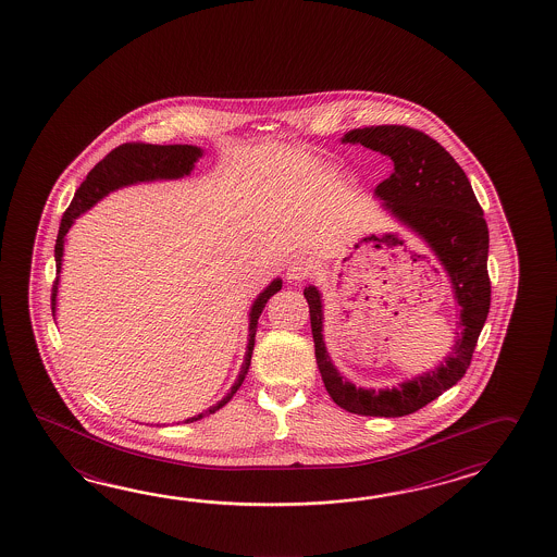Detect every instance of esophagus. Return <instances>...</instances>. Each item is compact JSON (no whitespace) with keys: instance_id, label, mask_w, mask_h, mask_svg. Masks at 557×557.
I'll return each instance as SVG.
<instances>
[{"instance_id":"1","label":"esophagus","mask_w":557,"mask_h":557,"mask_svg":"<svg viewBox=\"0 0 557 557\" xmlns=\"http://www.w3.org/2000/svg\"><path fill=\"white\" fill-rule=\"evenodd\" d=\"M312 273H314V262L310 261L308 257H295L286 267V278L290 283H300Z\"/></svg>"}]
</instances>
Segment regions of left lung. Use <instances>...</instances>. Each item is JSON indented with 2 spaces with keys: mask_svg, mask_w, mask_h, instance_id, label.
Wrapping results in <instances>:
<instances>
[{
  "mask_svg": "<svg viewBox=\"0 0 557 557\" xmlns=\"http://www.w3.org/2000/svg\"><path fill=\"white\" fill-rule=\"evenodd\" d=\"M342 143L361 144L392 158L393 174L375 187V196L429 243L447 269L460 306V332L445 361L399 387L375 392L356 387L334 368L322 338L320 293L314 286L305 288L318 370L334 404L366 417H404L431 404L469 370L491 310L488 225L462 168L425 132L399 124L366 126L349 131Z\"/></svg>",
  "mask_w": 557,
  "mask_h": 557,
  "instance_id": "8db88e82",
  "label": "left lung"
}]
</instances>
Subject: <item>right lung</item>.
<instances>
[{"instance_id": "obj_1", "label": "right lung", "mask_w": 557, "mask_h": 557, "mask_svg": "<svg viewBox=\"0 0 557 557\" xmlns=\"http://www.w3.org/2000/svg\"><path fill=\"white\" fill-rule=\"evenodd\" d=\"M201 156V150L197 146H187V144H174V146H153V144L131 143L122 144L114 148L112 152L107 153L99 164L95 165L88 172L87 180L81 184L77 194L73 197L71 206L66 208L65 215L61 219V227L57 235L55 243V262L57 276L53 283V293H51V310L55 314L57 305V284H59V273H61V261H63V245H65L66 231L71 230L73 221L85 213L87 209L92 208L99 199L119 189L122 186H131L136 182H152V180H175L184 177L194 170L197 158ZM283 288V281L276 278L262 290L259 298L255 300L249 314V344H247V354L245 361L240 366L239 377L233 383L231 392L219 401L218 405L209 407L206 413L189 417L184 423H194L197 419L206 414L215 413L225 404H230L231 397L237 393L240 383L245 380L249 366H251L252 348H255V334H257V320L262 314V308L269 302L271 296L276 295Z\"/></svg>"}]
</instances>
